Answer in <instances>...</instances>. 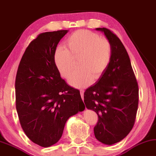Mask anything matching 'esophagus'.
Masks as SVG:
<instances>
[{
  "label": "esophagus",
  "instance_id": "1",
  "mask_svg": "<svg viewBox=\"0 0 156 156\" xmlns=\"http://www.w3.org/2000/svg\"><path fill=\"white\" fill-rule=\"evenodd\" d=\"M80 96H81V97H82V99H83V96H84V91H83V90H80Z\"/></svg>",
  "mask_w": 156,
  "mask_h": 156
}]
</instances>
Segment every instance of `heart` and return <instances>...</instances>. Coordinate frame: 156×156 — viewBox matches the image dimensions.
Listing matches in <instances>:
<instances>
[{
  "instance_id": "1",
  "label": "heart",
  "mask_w": 156,
  "mask_h": 156,
  "mask_svg": "<svg viewBox=\"0 0 156 156\" xmlns=\"http://www.w3.org/2000/svg\"><path fill=\"white\" fill-rule=\"evenodd\" d=\"M112 48L107 38L89 30H78L71 34L64 46L55 50L54 61L60 75L68 78L78 60L79 69L71 76L69 84L82 88L99 80L110 64Z\"/></svg>"
}]
</instances>
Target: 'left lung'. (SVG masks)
<instances>
[{
  "label": "left lung",
  "mask_w": 156,
  "mask_h": 156,
  "mask_svg": "<svg viewBox=\"0 0 156 156\" xmlns=\"http://www.w3.org/2000/svg\"><path fill=\"white\" fill-rule=\"evenodd\" d=\"M110 41V64L97 83L84 92L88 109L98 115L94 128L97 140L112 145L122 140L135 122L139 103V87L127 52L119 38L106 28H97Z\"/></svg>",
  "instance_id": "1"
}]
</instances>
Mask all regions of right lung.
<instances>
[{"instance_id": "add662e5", "label": "right lung", "mask_w": 156, "mask_h": 156, "mask_svg": "<svg viewBox=\"0 0 156 156\" xmlns=\"http://www.w3.org/2000/svg\"><path fill=\"white\" fill-rule=\"evenodd\" d=\"M68 30L42 33L23 55L15 80L16 108L30 140L49 147L59 140L65 123L85 109L80 91L60 76L54 55Z\"/></svg>"}]
</instances>
